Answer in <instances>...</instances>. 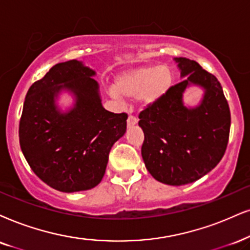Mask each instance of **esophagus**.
<instances>
[{
	"label": "esophagus",
	"mask_w": 250,
	"mask_h": 250,
	"mask_svg": "<svg viewBox=\"0 0 250 250\" xmlns=\"http://www.w3.org/2000/svg\"><path fill=\"white\" fill-rule=\"evenodd\" d=\"M137 121H138V120L136 119L135 116H129L128 120H127V122H128V125H130V127H131V125H135L136 123H137Z\"/></svg>",
	"instance_id": "obj_1"
}]
</instances>
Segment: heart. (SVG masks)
Returning <instances> with one entry per match:
<instances>
[{"label":"heart","mask_w":250,"mask_h":250,"mask_svg":"<svg viewBox=\"0 0 250 250\" xmlns=\"http://www.w3.org/2000/svg\"><path fill=\"white\" fill-rule=\"evenodd\" d=\"M173 80V72L167 65H140L119 74L109 93L114 98L136 96L142 107H148L168 93Z\"/></svg>","instance_id":"1"}]
</instances>
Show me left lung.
<instances>
[{"mask_svg": "<svg viewBox=\"0 0 250 250\" xmlns=\"http://www.w3.org/2000/svg\"><path fill=\"white\" fill-rule=\"evenodd\" d=\"M180 77L168 93L140 114L144 132L142 157L157 181L169 186L187 185L212 170L225 153L230 113L223 87L213 75L196 61L174 58ZM202 91L200 102L188 105L189 88Z\"/></svg>", "mask_w": 250, "mask_h": 250, "instance_id": "obj_1", "label": "left lung"}]
</instances>
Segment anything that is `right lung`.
<instances>
[{
	"instance_id": "right-lung-1",
	"label": "right lung",
	"mask_w": 250,
	"mask_h": 250,
	"mask_svg": "<svg viewBox=\"0 0 250 250\" xmlns=\"http://www.w3.org/2000/svg\"><path fill=\"white\" fill-rule=\"evenodd\" d=\"M94 76L82 61L58 63L25 97L21 152L38 178L59 191H83L99 185L110 148L127 130L125 113L104 108ZM63 93L74 102L65 111L57 103Z\"/></svg>"
}]
</instances>
